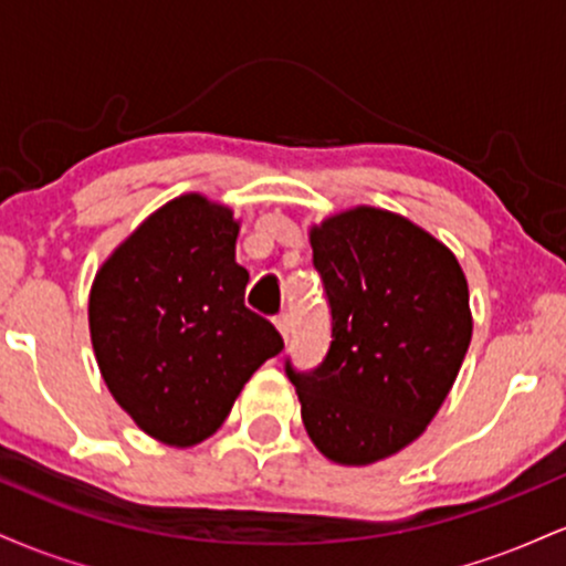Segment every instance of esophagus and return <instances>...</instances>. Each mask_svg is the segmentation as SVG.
Wrapping results in <instances>:
<instances>
[{
  "instance_id": "34e87169",
  "label": "esophagus",
  "mask_w": 566,
  "mask_h": 566,
  "mask_svg": "<svg viewBox=\"0 0 566 566\" xmlns=\"http://www.w3.org/2000/svg\"><path fill=\"white\" fill-rule=\"evenodd\" d=\"M276 329H279V335L284 337V343H287V340H290V333H292L290 314H279V316H276Z\"/></svg>"
}]
</instances>
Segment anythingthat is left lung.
Segmentation results:
<instances>
[{
	"instance_id": "1",
	"label": "left lung",
	"mask_w": 566,
	"mask_h": 566,
	"mask_svg": "<svg viewBox=\"0 0 566 566\" xmlns=\"http://www.w3.org/2000/svg\"><path fill=\"white\" fill-rule=\"evenodd\" d=\"M333 311L314 373L287 375L324 458L373 465L412 444L444 405L469 350V282L433 233L380 207H350L308 231Z\"/></svg>"
}]
</instances>
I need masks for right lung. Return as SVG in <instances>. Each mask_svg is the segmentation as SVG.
<instances>
[{"label": "right lung", "mask_w": 566, "mask_h": 566, "mask_svg": "<svg viewBox=\"0 0 566 566\" xmlns=\"http://www.w3.org/2000/svg\"><path fill=\"white\" fill-rule=\"evenodd\" d=\"M231 207L184 193L151 212L97 269L90 340L135 426L170 447L218 431L282 335L244 305Z\"/></svg>", "instance_id": "add662e5"}]
</instances>
